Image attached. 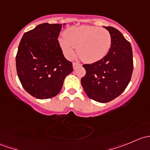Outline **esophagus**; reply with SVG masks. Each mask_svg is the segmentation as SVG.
<instances>
[{"mask_svg":"<svg viewBox=\"0 0 150 150\" xmlns=\"http://www.w3.org/2000/svg\"><path fill=\"white\" fill-rule=\"evenodd\" d=\"M72 67H73L74 69H76L78 67H81V64L78 62H73L72 63Z\"/></svg>","mask_w":150,"mask_h":150,"instance_id":"1","label":"esophagus"}]
</instances>
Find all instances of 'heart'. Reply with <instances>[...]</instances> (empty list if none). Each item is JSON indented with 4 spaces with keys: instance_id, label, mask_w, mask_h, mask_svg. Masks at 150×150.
I'll use <instances>...</instances> for the list:
<instances>
[{
    "instance_id": "1",
    "label": "heart",
    "mask_w": 150,
    "mask_h": 150,
    "mask_svg": "<svg viewBox=\"0 0 150 150\" xmlns=\"http://www.w3.org/2000/svg\"><path fill=\"white\" fill-rule=\"evenodd\" d=\"M59 46L69 59L74 57L77 48L78 55L83 61L93 63L103 59L112 44L110 32L104 28L82 25L71 27L59 38Z\"/></svg>"
}]
</instances>
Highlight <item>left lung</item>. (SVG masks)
Returning <instances> with one entry per match:
<instances>
[{
    "instance_id": "left-lung-1",
    "label": "left lung",
    "mask_w": 150,
    "mask_h": 150,
    "mask_svg": "<svg viewBox=\"0 0 150 150\" xmlns=\"http://www.w3.org/2000/svg\"><path fill=\"white\" fill-rule=\"evenodd\" d=\"M104 28L112 37L109 52L96 62L83 64L86 74L81 78L87 96L100 103L110 102L121 94L131 81L134 69L131 43L117 29Z\"/></svg>"
}]
</instances>
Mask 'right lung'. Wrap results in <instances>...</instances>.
Segmentation results:
<instances>
[{
  "label": "right lung",
  "instance_id": "right-lung-1",
  "mask_svg": "<svg viewBox=\"0 0 150 150\" xmlns=\"http://www.w3.org/2000/svg\"><path fill=\"white\" fill-rule=\"evenodd\" d=\"M65 24L43 23L22 36L16 57V72L31 96L46 99L57 96L64 78L73 71L58 41Z\"/></svg>",
  "mask_w": 150,
  "mask_h": 150
}]
</instances>
